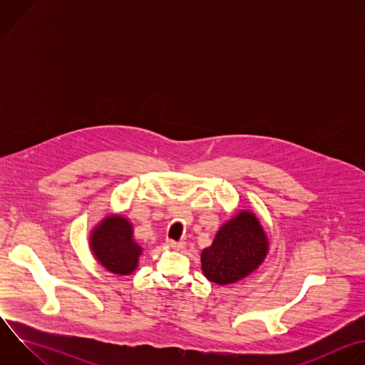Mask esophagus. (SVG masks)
<instances>
[{
    "mask_svg": "<svg viewBox=\"0 0 365 365\" xmlns=\"http://www.w3.org/2000/svg\"><path fill=\"white\" fill-rule=\"evenodd\" d=\"M168 245H169L172 250L182 251V250L185 248V245H186V244H185L183 241H179V242H178V241H172V240H169V241H168Z\"/></svg>",
    "mask_w": 365,
    "mask_h": 365,
    "instance_id": "1",
    "label": "esophagus"
}]
</instances>
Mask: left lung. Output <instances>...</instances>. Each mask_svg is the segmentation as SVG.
I'll list each match as a JSON object with an SVG mask.
<instances>
[{
  "label": "left lung",
  "mask_w": 365,
  "mask_h": 365,
  "mask_svg": "<svg viewBox=\"0 0 365 365\" xmlns=\"http://www.w3.org/2000/svg\"><path fill=\"white\" fill-rule=\"evenodd\" d=\"M270 250L264 227L248 210H241L225 221L210 247L200 252L203 276L218 284L228 286L254 273Z\"/></svg>",
  "instance_id": "left-lung-1"
}]
</instances>
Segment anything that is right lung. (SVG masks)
I'll return each mask as SVG.
<instances>
[{"instance_id":"right-lung-1","label":"right lung","mask_w":365,"mask_h":365,"mask_svg":"<svg viewBox=\"0 0 365 365\" xmlns=\"http://www.w3.org/2000/svg\"><path fill=\"white\" fill-rule=\"evenodd\" d=\"M89 250L96 263L117 276L133 274L143 247L134 238L133 222L121 214H107L89 232Z\"/></svg>"}]
</instances>
